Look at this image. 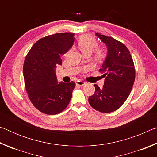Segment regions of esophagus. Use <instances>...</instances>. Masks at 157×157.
<instances>
[{
	"label": "esophagus",
	"mask_w": 157,
	"mask_h": 157,
	"mask_svg": "<svg viewBox=\"0 0 157 157\" xmlns=\"http://www.w3.org/2000/svg\"><path fill=\"white\" fill-rule=\"evenodd\" d=\"M84 84H85V82L80 81V80H78V82H76V85H77V86H84Z\"/></svg>",
	"instance_id": "34e87169"
}]
</instances>
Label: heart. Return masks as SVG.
<instances>
[{"label":"heart","mask_w":157,"mask_h":157,"mask_svg":"<svg viewBox=\"0 0 157 157\" xmlns=\"http://www.w3.org/2000/svg\"><path fill=\"white\" fill-rule=\"evenodd\" d=\"M78 47L82 53L84 55L89 54L95 51L98 46V41L94 37L89 35H84L81 36L78 40ZM68 52L66 53V55ZM105 54L102 50H97L95 54V58L98 60H100L105 57Z\"/></svg>","instance_id":"heart-1"}]
</instances>
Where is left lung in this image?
Masks as SVG:
<instances>
[{
    "instance_id": "8db88e82",
    "label": "left lung",
    "mask_w": 157,
    "mask_h": 157,
    "mask_svg": "<svg viewBox=\"0 0 157 157\" xmlns=\"http://www.w3.org/2000/svg\"><path fill=\"white\" fill-rule=\"evenodd\" d=\"M107 48V54L99 71L105 77L100 88L94 84V94L89 96L90 105L100 112L110 113L120 108L128 98L135 80L132 55L121 42L110 36L95 33Z\"/></svg>"
}]
</instances>
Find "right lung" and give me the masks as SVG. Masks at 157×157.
I'll return each mask as SVG.
<instances>
[{
    "instance_id": "1",
    "label": "right lung",
    "mask_w": 157,
    "mask_h": 157,
    "mask_svg": "<svg viewBox=\"0 0 157 157\" xmlns=\"http://www.w3.org/2000/svg\"><path fill=\"white\" fill-rule=\"evenodd\" d=\"M75 34L57 33L41 39L31 48L23 64L25 89L37 109L48 115L62 112L68 105L75 86L74 82H58L57 66L60 55L73 46Z\"/></svg>"
}]
</instances>
